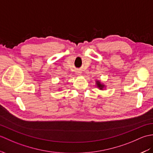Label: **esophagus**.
Returning <instances> with one entry per match:
<instances>
[{"label": "esophagus", "instance_id": "obj_1", "mask_svg": "<svg viewBox=\"0 0 153 153\" xmlns=\"http://www.w3.org/2000/svg\"><path fill=\"white\" fill-rule=\"evenodd\" d=\"M77 75H81V74H82V72H81V71H77Z\"/></svg>", "mask_w": 153, "mask_h": 153}]
</instances>
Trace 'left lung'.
Listing matches in <instances>:
<instances>
[{
  "label": "left lung",
  "mask_w": 153,
  "mask_h": 153,
  "mask_svg": "<svg viewBox=\"0 0 153 153\" xmlns=\"http://www.w3.org/2000/svg\"><path fill=\"white\" fill-rule=\"evenodd\" d=\"M96 84H97V87L99 88L100 90H103L105 87V85L102 83L100 81H96Z\"/></svg>",
  "instance_id": "obj_1"
}]
</instances>
